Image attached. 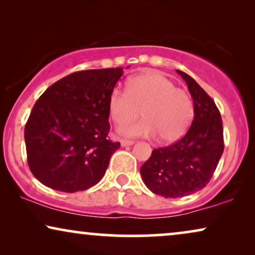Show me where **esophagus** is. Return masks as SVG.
I'll return each mask as SVG.
<instances>
[{
  "label": "esophagus",
  "instance_id": "1",
  "mask_svg": "<svg viewBox=\"0 0 255 255\" xmlns=\"http://www.w3.org/2000/svg\"><path fill=\"white\" fill-rule=\"evenodd\" d=\"M134 141L133 140H128V139H121V145L125 147V146H131L133 145Z\"/></svg>",
  "mask_w": 255,
  "mask_h": 255
}]
</instances>
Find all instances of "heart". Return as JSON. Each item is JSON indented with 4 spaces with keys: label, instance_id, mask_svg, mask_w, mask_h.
<instances>
[{
    "label": "heart",
    "instance_id": "1",
    "mask_svg": "<svg viewBox=\"0 0 255 255\" xmlns=\"http://www.w3.org/2000/svg\"><path fill=\"white\" fill-rule=\"evenodd\" d=\"M142 109L144 120L120 128L127 137H155L163 142L179 140L194 118V103L186 90L156 72H146L128 80L127 92L111 90L108 113L116 125L135 119Z\"/></svg>",
    "mask_w": 255,
    "mask_h": 255
}]
</instances>
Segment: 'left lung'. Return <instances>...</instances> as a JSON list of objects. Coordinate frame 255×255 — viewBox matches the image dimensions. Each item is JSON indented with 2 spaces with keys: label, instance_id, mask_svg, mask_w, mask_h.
I'll return each instance as SVG.
<instances>
[{
  "label": "left lung",
  "instance_id": "1",
  "mask_svg": "<svg viewBox=\"0 0 255 255\" xmlns=\"http://www.w3.org/2000/svg\"><path fill=\"white\" fill-rule=\"evenodd\" d=\"M176 72L186 81L194 101L193 123L175 144L153 149L140 168L146 187L166 198L188 196L203 189L224 151L223 122L215 102L191 76Z\"/></svg>",
  "mask_w": 255,
  "mask_h": 255
}]
</instances>
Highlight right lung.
I'll return each instance as SVG.
<instances>
[{
  "instance_id": "add662e5",
  "label": "right lung",
  "mask_w": 255,
  "mask_h": 255,
  "mask_svg": "<svg viewBox=\"0 0 255 255\" xmlns=\"http://www.w3.org/2000/svg\"><path fill=\"white\" fill-rule=\"evenodd\" d=\"M123 68L72 73L45 90L24 130L27 162L38 181L64 193L95 186L120 142L108 139V97Z\"/></svg>"
}]
</instances>
